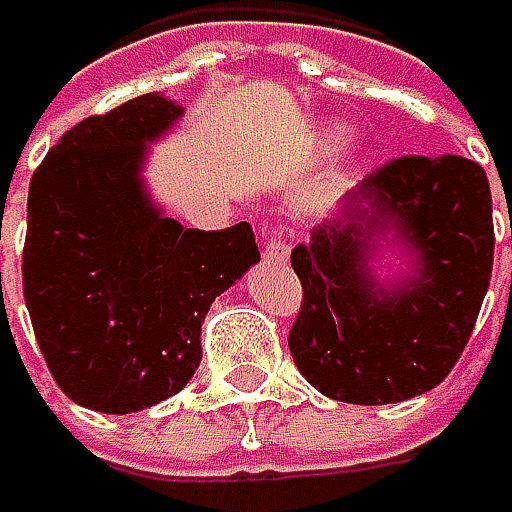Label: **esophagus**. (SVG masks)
<instances>
[{"label":"esophagus","instance_id":"esophagus-1","mask_svg":"<svg viewBox=\"0 0 512 512\" xmlns=\"http://www.w3.org/2000/svg\"><path fill=\"white\" fill-rule=\"evenodd\" d=\"M287 257H290V243L278 231H272L269 240L263 243V260L266 263H284Z\"/></svg>","mask_w":512,"mask_h":512}]
</instances>
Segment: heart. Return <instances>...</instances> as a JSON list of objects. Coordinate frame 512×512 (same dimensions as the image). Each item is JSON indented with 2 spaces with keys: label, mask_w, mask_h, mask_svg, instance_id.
I'll return each mask as SVG.
<instances>
[{
  "label": "heart",
  "mask_w": 512,
  "mask_h": 512,
  "mask_svg": "<svg viewBox=\"0 0 512 512\" xmlns=\"http://www.w3.org/2000/svg\"><path fill=\"white\" fill-rule=\"evenodd\" d=\"M350 139H353V130H350V127H332L329 136H326V145H329L332 151H341V148L350 145Z\"/></svg>",
  "instance_id": "obj_1"
}]
</instances>
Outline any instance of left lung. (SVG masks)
<instances>
[{"label": "left lung", "mask_w": 512, "mask_h": 512, "mask_svg": "<svg viewBox=\"0 0 512 512\" xmlns=\"http://www.w3.org/2000/svg\"><path fill=\"white\" fill-rule=\"evenodd\" d=\"M388 245L407 269L379 279L372 263ZM492 252V192L477 162L400 156L376 168L290 255L302 281L287 341L299 373L358 406L436 388L471 338Z\"/></svg>", "instance_id": "1"}]
</instances>
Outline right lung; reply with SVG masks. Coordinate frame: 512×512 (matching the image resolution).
I'll return each mask as SVG.
<instances>
[{
    "label": "right lung",
    "mask_w": 512,
    "mask_h": 512,
    "mask_svg": "<svg viewBox=\"0 0 512 512\" xmlns=\"http://www.w3.org/2000/svg\"><path fill=\"white\" fill-rule=\"evenodd\" d=\"M183 118L162 91L67 130L29 186L23 296L58 388L127 415L177 394L201 323L260 260L249 222L183 228L148 195V145Z\"/></svg>",
    "instance_id": "obj_1"
}]
</instances>
